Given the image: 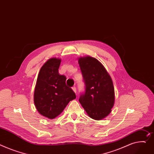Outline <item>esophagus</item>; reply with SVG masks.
Instances as JSON below:
<instances>
[{
    "label": "esophagus",
    "instance_id": "esophagus-1",
    "mask_svg": "<svg viewBox=\"0 0 154 154\" xmlns=\"http://www.w3.org/2000/svg\"><path fill=\"white\" fill-rule=\"evenodd\" d=\"M72 89L73 90V91L75 92V93L76 94V92H77V90H76V87H72Z\"/></svg>",
    "mask_w": 154,
    "mask_h": 154
}]
</instances>
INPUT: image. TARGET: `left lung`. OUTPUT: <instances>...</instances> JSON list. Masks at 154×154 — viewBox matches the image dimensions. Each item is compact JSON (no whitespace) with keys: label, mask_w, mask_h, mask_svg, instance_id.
<instances>
[{"label":"left lung","mask_w":154,"mask_h":154,"mask_svg":"<svg viewBox=\"0 0 154 154\" xmlns=\"http://www.w3.org/2000/svg\"><path fill=\"white\" fill-rule=\"evenodd\" d=\"M85 90L80 95L79 102L91 118L100 120L108 116L115 103V90L111 77L95 58L79 59Z\"/></svg>","instance_id":"left-lung-1"}]
</instances>
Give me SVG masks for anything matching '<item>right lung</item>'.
<instances>
[{
    "mask_svg": "<svg viewBox=\"0 0 154 154\" xmlns=\"http://www.w3.org/2000/svg\"><path fill=\"white\" fill-rule=\"evenodd\" d=\"M60 59L51 58L41 68L34 92V102L39 113L49 119L60 115L76 98L66 84V77L59 74Z\"/></svg>",
    "mask_w": 154,
    "mask_h": 154,
    "instance_id": "obj_1",
    "label": "right lung"
}]
</instances>
